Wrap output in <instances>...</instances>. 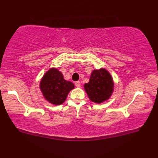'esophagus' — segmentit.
<instances>
[{"label":"esophagus","mask_w":158,"mask_h":158,"mask_svg":"<svg viewBox=\"0 0 158 158\" xmlns=\"http://www.w3.org/2000/svg\"><path fill=\"white\" fill-rule=\"evenodd\" d=\"M75 86L77 87V88H79V87L81 86V83H80L79 81H76L75 82Z\"/></svg>","instance_id":"esophagus-1"}]
</instances>
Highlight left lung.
Masks as SVG:
<instances>
[{
	"label": "left lung",
	"mask_w": 158,
	"mask_h": 158,
	"mask_svg": "<svg viewBox=\"0 0 158 158\" xmlns=\"http://www.w3.org/2000/svg\"><path fill=\"white\" fill-rule=\"evenodd\" d=\"M89 99L97 104L109 100L114 91L113 77L105 69L93 70L89 82L83 85Z\"/></svg>",
	"instance_id": "1"
}]
</instances>
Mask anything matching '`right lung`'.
<instances>
[{
  "mask_svg": "<svg viewBox=\"0 0 158 158\" xmlns=\"http://www.w3.org/2000/svg\"><path fill=\"white\" fill-rule=\"evenodd\" d=\"M39 88L47 101L53 105H60L64 102L75 85L64 79L63 74L58 69L51 68L43 76Z\"/></svg>",
  "mask_w": 158,
  "mask_h": 158,
  "instance_id": "right-lung-1",
  "label": "right lung"
}]
</instances>
